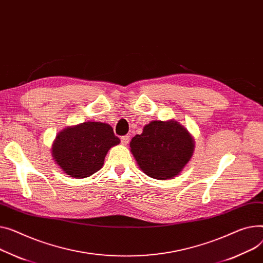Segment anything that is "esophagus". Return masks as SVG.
<instances>
[{
    "instance_id": "obj_1",
    "label": "esophagus",
    "mask_w": 263,
    "mask_h": 263,
    "mask_svg": "<svg viewBox=\"0 0 263 263\" xmlns=\"http://www.w3.org/2000/svg\"><path fill=\"white\" fill-rule=\"evenodd\" d=\"M129 141H130V137L128 135H125V136H121L120 137V142H121L122 145H127L129 143Z\"/></svg>"
}]
</instances>
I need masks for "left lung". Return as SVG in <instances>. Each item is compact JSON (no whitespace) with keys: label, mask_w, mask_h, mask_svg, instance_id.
<instances>
[{"label":"left lung","mask_w":263,"mask_h":263,"mask_svg":"<svg viewBox=\"0 0 263 263\" xmlns=\"http://www.w3.org/2000/svg\"><path fill=\"white\" fill-rule=\"evenodd\" d=\"M130 148L138 167L148 177L169 180L177 177L190 161L194 138L177 120H153L142 134L135 135Z\"/></svg>","instance_id":"1"}]
</instances>
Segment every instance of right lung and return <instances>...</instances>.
Returning a JSON list of instances; mask_svg holds the SVG:
<instances>
[{"label":"right lung","mask_w":263,"mask_h":263,"mask_svg":"<svg viewBox=\"0 0 263 263\" xmlns=\"http://www.w3.org/2000/svg\"><path fill=\"white\" fill-rule=\"evenodd\" d=\"M119 143L110 125L85 121L59 132L52 143L51 155L67 176L82 179L100 170L110 148Z\"/></svg>","instance_id":"add662e5"}]
</instances>
